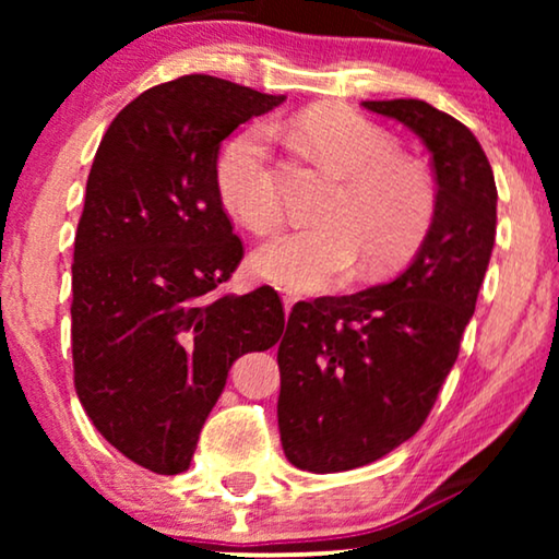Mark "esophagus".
<instances>
[{
	"label": "esophagus",
	"instance_id": "esophagus-1",
	"mask_svg": "<svg viewBox=\"0 0 559 559\" xmlns=\"http://www.w3.org/2000/svg\"><path fill=\"white\" fill-rule=\"evenodd\" d=\"M295 302H297V295L287 293V289H285V293H282V305H285V312L293 310V305H295Z\"/></svg>",
	"mask_w": 559,
	"mask_h": 559
}]
</instances>
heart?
Segmentation results:
<instances>
[{
  "label": "heart",
  "mask_w": 559,
  "mask_h": 559,
  "mask_svg": "<svg viewBox=\"0 0 559 559\" xmlns=\"http://www.w3.org/2000/svg\"><path fill=\"white\" fill-rule=\"evenodd\" d=\"M300 132L320 163L346 180L323 211L325 224L266 241L254 254L257 272L318 293L348 280L361 259L371 272L409 262L435 218V190L425 170L402 159L386 132L350 111L312 109L300 119ZM216 182L226 209L254 234L282 224L270 127H249L226 144Z\"/></svg>",
  "instance_id": "b5f03b06"
}]
</instances>
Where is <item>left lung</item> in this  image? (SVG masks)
<instances>
[{
  "instance_id": "obj_1",
  "label": "left lung",
  "mask_w": 559,
  "mask_h": 559,
  "mask_svg": "<svg viewBox=\"0 0 559 559\" xmlns=\"http://www.w3.org/2000/svg\"><path fill=\"white\" fill-rule=\"evenodd\" d=\"M432 155L435 218L392 282L297 302L280 341V438L302 471L379 461L430 415L476 310L496 239V182L473 132L419 98L364 102Z\"/></svg>"
}]
</instances>
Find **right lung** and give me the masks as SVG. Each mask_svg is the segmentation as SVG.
<instances>
[{
    "mask_svg": "<svg viewBox=\"0 0 559 559\" xmlns=\"http://www.w3.org/2000/svg\"><path fill=\"white\" fill-rule=\"evenodd\" d=\"M213 75L144 91L98 144L73 251L75 394L96 430L142 468L188 471L228 369L285 331L272 287L216 295L243 257L221 203V142L272 111Z\"/></svg>",
    "mask_w": 559,
    "mask_h": 559,
    "instance_id": "1",
    "label": "right lung"
}]
</instances>
